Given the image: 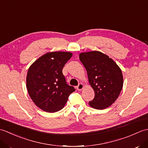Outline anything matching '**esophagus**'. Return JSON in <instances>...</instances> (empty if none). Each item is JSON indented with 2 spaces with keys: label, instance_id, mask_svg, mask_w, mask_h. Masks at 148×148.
Returning <instances> with one entry per match:
<instances>
[{
  "label": "esophagus",
  "instance_id": "1",
  "mask_svg": "<svg viewBox=\"0 0 148 148\" xmlns=\"http://www.w3.org/2000/svg\"><path fill=\"white\" fill-rule=\"evenodd\" d=\"M83 88H84L83 84H82V83H79V84H78V86H77V90H79V91H80V90H82V89Z\"/></svg>",
  "mask_w": 148,
  "mask_h": 148
}]
</instances>
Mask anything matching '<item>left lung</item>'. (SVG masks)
Returning a JSON list of instances; mask_svg holds the SVG:
<instances>
[{
    "label": "left lung",
    "instance_id": "8db88e82",
    "mask_svg": "<svg viewBox=\"0 0 148 148\" xmlns=\"http://www.w3.org/2000/svg\"><path fill=\"white\" fill-rule=\"evenodd\" d=\"M79 60L95 92V97L89 105L96 109L108 108L118 99L122 90L123 77L121 69L108 55L97 51L81 53Z\"/></svg>",
    "mask_w": 148,
    "mask_h": 148
}]
</instances>
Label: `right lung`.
<instances>
[{"mask_svg": "<svg viewBox=\"0 0 148 148\" xmlns=\"http://www.w3.org/2000/svg\"><path fill=\"white\" fill-rule=\"evenodd\" d=\"M72 56L71 52L47 53L29 67L26 79L28 92L34 103L43 111L55 112L61 110L75 91L66 83L62 73L63 67Z\"/></svg>", "mask_w": 148, "mask_h": 148, "instance_id": "right-lung-1", "label": "right lung"}]
</instances>
